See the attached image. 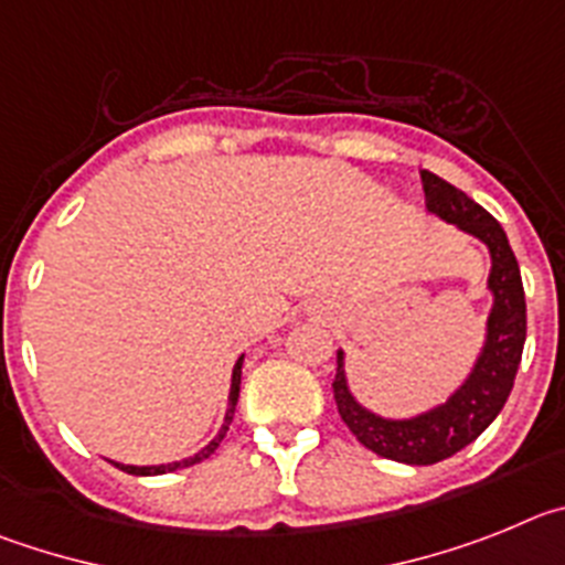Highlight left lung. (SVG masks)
Returning a JSON list of instances; mask_svg holds the SVG:
<instances>
[{
	"label": "left lung",
	"instance_id": "1",
	"mask_svg": "<svg viewBox=\"0 0 565 565\" xmlns=\"http://www.w3.org/2000/svg\"><path fill=\"white\" fill-rule=\"evenodd\" d=\"M419 174L428 211L479 236L490 247V289L495 292V307L490 315L484 354L470 380L441 408L411 422L380 419L360 408L345 388L343 354L338 352L332 394L340 419L371 454L403 461V465H436L441 459H450L490 428V422L501 414L515 383L523 340H526V298H523L518 258L507 242L504 227L498 225L479 202H472L465 191L436 177L434 171H419Z\"/></svg>",
	"mask_w": 565,
	"mask_h": 565
}]
</instances>
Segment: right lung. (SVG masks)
<instances>
[{
  "label": "right lung",
  "instance_id": "right-lung-1",
  "mask_svg": "<svg viewBox=\"0 0 565 565\" xmlns=\"http://www.w3.org/2000/svg\"><path fill=\"white\" fill-rule=\"evenodd\" d=\"M238 385H242V358H238L236 369H233V385H231V405H227V416H225V425H222L220 436L211 441V445L205 447V450H200L196 456H191V459H182V461H174V465H160V467H131V465H115L120 467L124 472H131V476H157V472H174L180 470V467H191V465H200V461H205L207 456L220 447V441L225 439L227 434V425L233 422V414H236V403H238Z\"/></svg>",
  "mask_w": 565,
  "mask_h": 565
}]
</instances>
